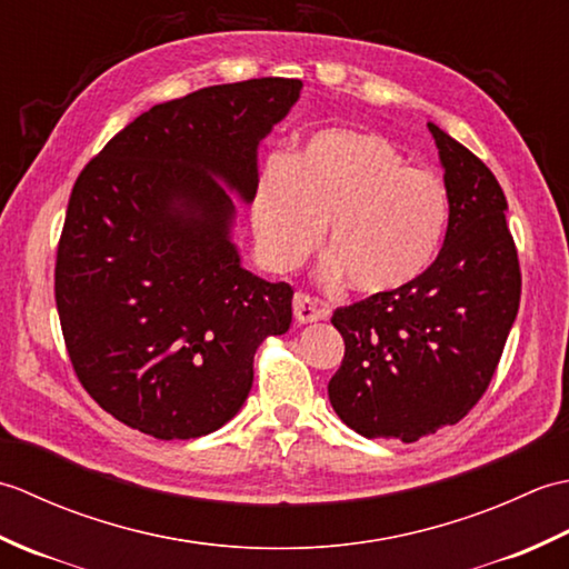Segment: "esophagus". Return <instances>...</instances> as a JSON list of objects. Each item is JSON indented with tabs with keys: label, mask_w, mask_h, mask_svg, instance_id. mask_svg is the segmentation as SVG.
Returning <instances> with one entry per match:
<instances>
[{
	"label": "esophagus",
	"mask_w": 569,
	"mask_h": 569,
	"mask_svg": "<svg viewBox=\"0 0 569 569\" xmlns=\"http://www.w3.org/2000/svg\"><path fill=\"white\" fill-rule=\"evenodd\" d=\"M328 306L322 303L320 298L316 296H308V293H296L293 298V316L300 325H308V322H318L322 318H328Z\"/></svg>",
	"instance_id": "34e87169"
}]
</instances>
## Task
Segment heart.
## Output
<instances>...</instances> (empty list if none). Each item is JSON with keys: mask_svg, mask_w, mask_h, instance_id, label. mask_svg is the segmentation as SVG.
Masks as SVG:
<instances>
[{"mask_svg": "<svg viewBox=\"0 0 569 569\" xmlns=\"http://www.w3.org/2000/svg\"><path fill=\"white\" fill-rule=\"evenodd\" d=\"M447 214L438 176L408 166L389 139L355 129L318 131L288 161L271 159L251 202L257 244L271 269H298L328 224L325 273L367 296L401 291L430 269Z\"/></svg>", "mask_w": 569, "mask_h": 569, "instance_id": "obj_1", "label": "heart"}]
</instances>
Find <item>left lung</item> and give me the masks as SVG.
Listing matches in <instances>:
<instances>
[{
	"instance_id": "1",
	"label": "left lung",
	"mask_w": 569,
	"mask_h": 569,
	"mask_svg": "<svg viewBox=\"0 0 569 569\" xmlns=\"http://www.w3.org/2000/svg\"><path fill=\"white\" fill-rule=\"evenodd\" d=\"M450 200L445 244L418 281L337 308L335 413L369 440L416 442L462 420L499 367L521 303L506 196L485 161L428 124Z\"/></svg>"
}]
</instances>
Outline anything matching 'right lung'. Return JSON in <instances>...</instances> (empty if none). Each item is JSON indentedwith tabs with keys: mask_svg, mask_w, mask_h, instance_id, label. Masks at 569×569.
Segmentation results:
<instances>
[{
	"mask_svg": "<svg viewBox=\"0 0 569 569\" xmlns=\"http://www.w3.org/2000/svg\"><path fill=\"white\" fill-rule=\"evenodd\" d=\"M300 80L212 84L156 104L82 168L56 253V306L76 377L100 408L159 440L222 428L253 355L291 328L293 288L241 269L234 204Z\"/></svg>",
	"mask_w": 569,
	"mask_h": 569,
	"instance_id": "add662e5",
	"label": "right lung"
}]
</instances>
